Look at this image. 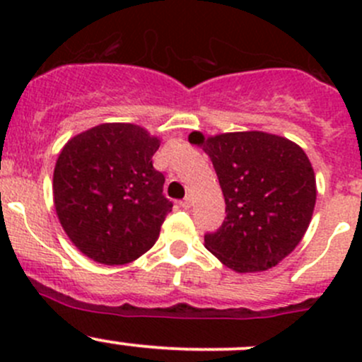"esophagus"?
<instances>
[{
	"mask_svg": "<svg viewBox=\"0 0 362 362\" xmlns=\"http://www.w3.org/2000/svg\"><path fill=\"white\" fill-rule=\"evenodd\" d=\"M192 203H194V196L187 194V196H185V198H184V202H182V206H184V208H191Z\"/></svg>",
	"mask_w": 362,
	"mask_h": 362,
	"instance_id": "34e87169",
	"label": "esophagus"
}]
</instances>
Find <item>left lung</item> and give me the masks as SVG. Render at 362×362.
<instances>
[{"label":"left lung","mask_w":362,"mask_h":362,"mask_svg":"<svg viewBox=\"0 0 362 362\" xmlns=\"http://www.w3.org/2000/svg\"><path fill=\"white\" fill-rule=\"evenodd\" d=\"M189 141L210 156L226 202V218L204 247L238 273L264 272L293 252L315 208V173L294 141L262 131Z\"/></svg>","instance_id":"left-lung-1"}]
</instances>
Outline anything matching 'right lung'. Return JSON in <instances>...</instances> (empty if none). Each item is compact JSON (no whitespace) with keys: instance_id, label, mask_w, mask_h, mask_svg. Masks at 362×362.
Here are the masks:
<instances>
[{"instance_id":"add662e5","label":"right lung","mask_w":362,"mask_h":362,"mask_svg":"<svg viewBox=\"0 0 362 362\" xmlns=\"http://www.w3.org/2000/svg\"><path fill=\"white\" fill-rule=\"evenodd\" d=\"M159 138L126 122L76 134L54 168V206L68 238L107 266L127 264L152 249L173 203L152 166Z\"/></svg>"}]
</instances>
